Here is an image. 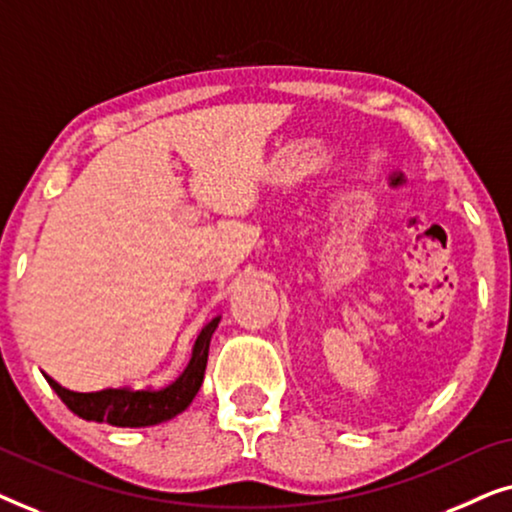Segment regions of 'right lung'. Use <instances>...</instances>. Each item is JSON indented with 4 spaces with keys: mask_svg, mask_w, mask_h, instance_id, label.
<instances>
[{
    "mask_svg": "<svg viewBox=\"0 0 512 512\" xmlns=\"http://www.w3.org/2000/svg\"><path fill=\"white\" fill-rule=\"evenodd\" d=\"M221 317H214L209 324L202 328L198 340H195L193 356L188 361L184 373L179 380H174L170 387L163 389H102L81 394V391L65 389L53 377L46 375V380L55 389V394L62 398L74 415L90 422H107L111 426H153L167 419L177 417L184 412L198 394L202 377H205L209 342L212 333L219 326Z\"/></svg>",
    "mask_w": 512,
    "mask_h": 512,
    "instance_id": "add662e5",
    "label": "right lung"
}]
</instances>
